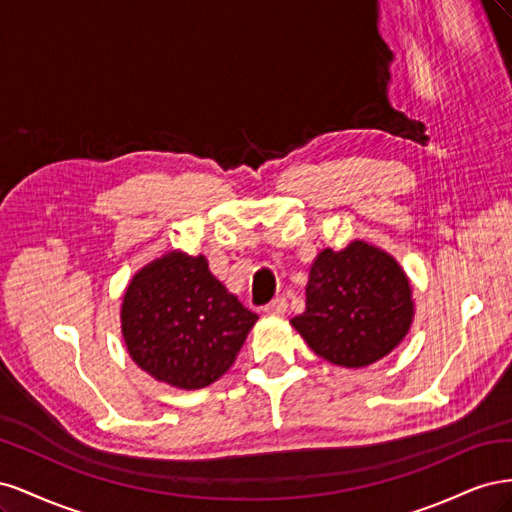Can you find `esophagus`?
<instances>
[{
	"instance_id": "esophagus-1",
	"label": "esophagus",
	"mask_w": 512,
	"mask_h": 512,
	"mask_svg": "<svg viewBox=\"0 0 512 512\" xmlns=\"http://www.w3.org/2000/svg\"><path fill=\"white\" fill-rule=\"evenodd\" d=\"M262 309H265L267 314H284L286 309H288V301L284 297H277V299H273L269 305H265Z\"/></svg>"
}]
</instances>
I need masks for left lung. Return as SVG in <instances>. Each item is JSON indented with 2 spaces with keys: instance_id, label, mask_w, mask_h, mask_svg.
<instances>
[{
  "instance_id": "obj_1",
  "label": "left lung",
  "mask_w": 512,
  "mask_h": 512,
  "mask_svg": "<svg viewBox=\"0 0 512 512\" xmlns=\"http://www.w3.org/2000/svg\"><path fill=\"white\" fill-rule=\"evenodd\" d=\"M305 312L290 324L324 361L365 367L399 346L414 318L412 288L397 260L352 241L322 250L305 288Z\"/></svg>"
}]
</instances>
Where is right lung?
I'll return each mask as SVG.
<instances>
[{"mask_svg":"<svg viewBox=\"0 0 512 512\" xmlns=\"http://www.w3.org/2000/svg\"><path fill=\"white\" fill-rule=\"evenodd\" d=\"M256 320L209 271L205 256L183 252H168L138 271L121 305L132 361L185 391L222 378Z\"/></svg>","mask_w":512,"mask_h":512,"instance_id":"add662e5","label":"right lung"}]
</instances>
